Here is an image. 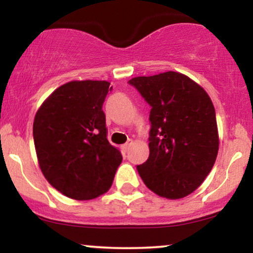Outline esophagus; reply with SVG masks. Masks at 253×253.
<instances>
[{
    "label": "esophagus",
    "instance_id": "34e87169",
    "mask_svg": "<svg viewBox=\"0 0 253 253\" xmlns=\"http://www.w3.org/2000/svg\"><path fill=\"white\" fill-rule=\"evenodd\" d=\"M130 145H132V140H129L128 143H126V144L123 145V151H124V152H127V151L129 150Z\"/></svg>",
    "mask_w": 253,
    "mask_h": 253
}]
</instances>
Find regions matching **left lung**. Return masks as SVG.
Here are the masks:
<instances>
[{
    "label": "left lung",
    "instance_id": "obj_1",
    "mask_svg": "<svg viewBox=\"0 0 253 253\" xmlns=\"http://www.w3.org/2000/svg\"><path fill=\"white\" fill-rule=\"evenodd\" d=\"M150 104V156L136 165L146 187L176 200L211 172L219 150L216 117L207 92L189 77L168 71L128 81Z\"/></svg>",
    "mask_w": 253,
    "mask_h": 253
}]
</instances>
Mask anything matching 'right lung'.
I'll return each instance as SVG.
<instances>
[{
  "label": "right lung",
  "instance_id": "right-lung-1",
  "mask_svg": "<svg viewBox=\"0 0 253 253\" xmlns=\"http://www.w3.org/2000/svg\"><path fill=\"white\" fill-rule=\"evenodd\" d=\"M106 81H72L54 90L37 112L33 139L48 183L74 200H91L109 189L120 151L107 139L102 106Z\"/></svg>",
  "mask_w": 253,
  "mask_h": 253
}]
</instances>
